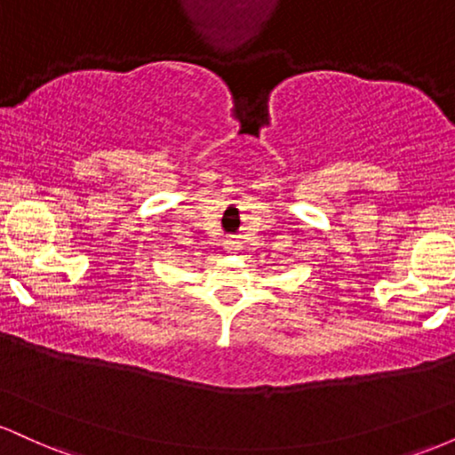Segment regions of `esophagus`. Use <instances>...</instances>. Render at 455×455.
Masks as SVG:
<instances>
[{
  "mask_svg": "<svg viewBox=\"0 0 455 455\" xmlns=\"http://www.w3.org/2000/svg\"><path fill=\"white\" fill-rule=\"evenodd\" d=\"M227 248L228 250H235V248H237V242H227Z\"/></svg>",
  "mask_w": 455,
  "mask_h": 455,
  "instance_id": "obj_1",
  "label": "esophagus"
}]
</instances>
